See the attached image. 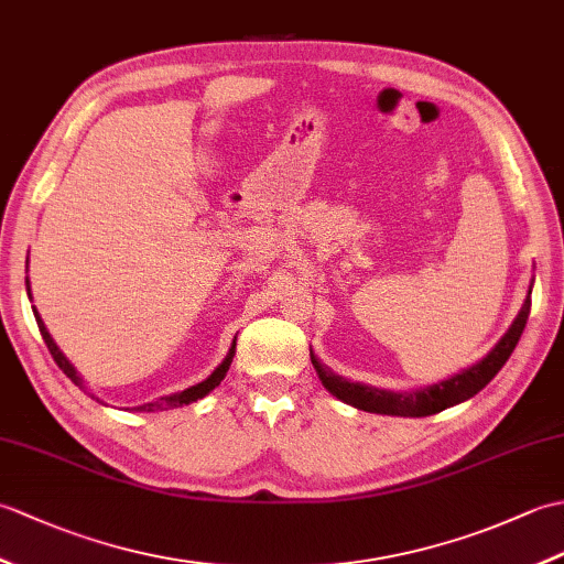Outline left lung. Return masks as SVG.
Wrapping results in <instances>:
<instances>
[{
    "label": "left lung",
    "mask_w": 564,
    "mask_h": 564,
    "mask_svg": "<svg viewBox=\"0 0 564 564\" xmlns=\"http://www.w3.org/2000/svg\"><path fill=\"white\" fill-rule=\"evenodd\" d=\"M529 313H531V291L525 295L521 313L511 322L509 332L497 341L495 349L489 351L480 364H475L467 370H463V373H455L448 380H441L436 386H429L416 392H388V390L361 386V382H349L339 376H334L329 368L322 366L317 361V356L313 354V349H310V358H313V366L317 370L322 386H325L334 398L356 406V410L373 412V414H392V416H429V414L448 410L453 404L470 400L473 394L480 392L487 382L499 373L501 366L509 361L511 351L517 349L525 327V319H529Z\"/></svg>",
    "instance_id": "obj_1"
}]
</instances>
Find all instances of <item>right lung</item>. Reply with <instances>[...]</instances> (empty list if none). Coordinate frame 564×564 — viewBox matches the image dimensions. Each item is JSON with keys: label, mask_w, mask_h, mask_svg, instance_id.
Wrapping results in <instances>:
<instances>
[{"label": "right lung", "mask_w": 564, "mask_h": 564, "mask_svg": "<svg viewBox=\"0 0 564 564\" xmlns=\"http://www.w3.org/2000/svg\"><path fill=\"white\" fill-rule=\"evenodd\" d=\"M26 291H29V297H31V289H29V279H26ZM33 315H35V322H39V329H41V337H43V341H45V346H47V351H51V356L55 358V364L59 366V370H63V373L75 382V386H79L82 390H84V380H82V376L77 373L75 370V366H72L69 361H67V356L57 349V344L53 341V337H51V332L45 329V325H43V319H41V315H39V310L33 307ZM232 356H235V341H232V346H230V354L225 356V361L213 370V373L203 380V382H198V386H191V388H186V390H182V392H176V394H170V398H162V400H154V402H148V404H140V406H135L138 412H160V410H174V406H182V404H191V402H196V400H200V398H206V394L210 392V390H215L220 386V380L227 376V370H230V364H232ZM87 392V390H84ZM91 394V392H89ZM94 400L99 402V398L97 394H91Z\"/></svg>", "instance_id": "obj_1"}]
</instances>
